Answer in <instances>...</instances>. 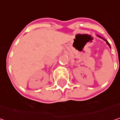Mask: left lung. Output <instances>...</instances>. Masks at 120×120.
<instances>
[{"instance_id": "1", "label": "left lung", "mask_w": 120, "mask_h": 120, "mask_svg": "<svg viewBox=\"0 0 120 120\" xmlns=\"http://www.w3.org/2000/svg\"><path fill=\"white\" fill-rule=\"evenodd\" d=\"M97 36L98 37H99V38H101V39H104V41H106V44H108V46H109V47H110V44H109V42H108V41H107V40H106V39H104V38H103V37H101V36H99V35H97Z\"/></svg>"}]
</instances>
